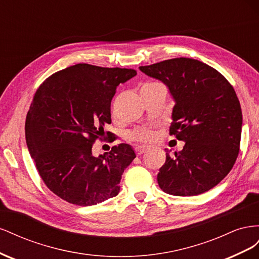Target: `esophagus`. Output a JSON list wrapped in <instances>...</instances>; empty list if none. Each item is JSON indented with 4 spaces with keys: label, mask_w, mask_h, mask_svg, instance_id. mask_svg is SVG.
<instances>
[{
    "label": "esophagus",
    "mask_w": 259,
    "mask_h": 259,
    "mask_svg": "<svg viewBox=\"0 0 259 259\" xmlns=\"http://www.w3.org/2000/svg\"><path fill=\"white\" fill-rule=\"evenodd\" d=\"M148 148L149 147L145 146V145H138L135 147V152L137 155H140V154H143L145 151H147Z\"/></svg>",
    "instance_id": "esophagus-1"
}]
</instances>
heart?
Returning <instances> with one entry per match:
<instances>
[{
	"mask_svg": "<svg viewBox=\"0 0 259 259\" xmlns=\"http://www.w3.org/2000/svg\"><path fill=\"white\" fill-rule=\"evenodd\" d=\"M160 86H163V85L159 82H147L142 86V90H140V91L152 90V89L160 88ZM130 137L132 139L140 140V142H148V140H150L153 137V134H152L151 131L143 128V130H138L136 132H133L132 134L130 135Z\"/></svg>",
	"mask_w": 259,
	"mask_h": 259,
	"instance_id": "1",
	"label": "heart"
}]
</instances>
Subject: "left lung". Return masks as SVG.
Wrapping results in <instances>:
<instances>
[{"instance_id":"1","label":"left lung","mask_w":259,"mask_h":259,"mask_svg":"<svg viewBox=\"0 0 259 259\" xmlns=\"http://www.w3.org/2000/svg\"><path fill=\"white\" fill-rule=\"evenodd\" d=\"M167 86L175 106L169 134L185 142L158 174L168 194L192 197L208 191L228 175L238 158L242 132L240 101L217 70L191 58H174L139 67Z\"/></svg>"}]
</instances>
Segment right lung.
Segmentation results:
<instances>
[{
	"instance_id": "right-lung-1",
	"label": "right lung",
	"mask_w": 259,
	"mask_h": 259,
	"mask_svg": "<svg viewBox=\"0 0 259 259\" xmlns=\"http://www.w3.org/2000/svg\"><path fill=\"white\" fill-rule=\"evenodd\" d=\"M136 74L77 64L54 73L35 92L26 119L27 146L44 184L62 200L90 206L119 194L135 151L120 144L96 156L92 148L111 123L116 88Z\"/></svg>"
}]
</instances>
